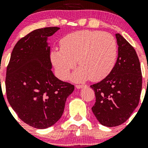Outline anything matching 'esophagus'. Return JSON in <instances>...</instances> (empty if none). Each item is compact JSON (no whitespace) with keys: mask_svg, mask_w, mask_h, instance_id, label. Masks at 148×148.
<instances>
[{"mask_svg":"<svg viewBox=\"0 0 148 148\" xmlns=\"http://www.w3.org/2000/svg\"><path fill=\"white\" fill-rule=\"evenodd\" d=\"M86 85H84V84H79V85H76V88H77V89H81V88H83L84 87H86Z\"/></svg>","mask_w":148,"mask_h":148,"instance_id":"34e87169","label":"esophagus"}]
</instances>
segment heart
Returning a JSON list of instances; mask_svg holds the SVG:
<instances>
[{
  "instance_id": "b5f03b06",
  "label": "heart",
  "mask_w": 148,
  "mask_h": 148,
  "mask_svg": "<svg viewBox=\"0 0 148 148\" xmlns=\"http://www.w3.org/2000/svg\"><path fill=\"white\" fill-rule=\"evenodd\" d=\"M60 50L51 52V60L60 79L65 80L76 65L80 68L73 79L84 81L102 80L114 66L117 44L110 33L92 30H79L68 34L60 42Z\"/></svg>"
}]
</instances>
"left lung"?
<instances>
[{"label": "left lung", "instance_id": "obj_1", "mask_svg": "<svg viewBox=\"0 0 148 148\" xmlns=\"http://www.w3.org/2000/svg\"><path fill=\"white\" fill-rule=\"evenodd\" d=\"M116 63L110 74L90 86L96 101L92 107L98 121L106 127H116L127 121L138 106L142 89L140 64L134 47L120 34Z\"/></svg>", "mask_w": 148, "mask_h": 148}]
</instances>
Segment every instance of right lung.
<instances>
[{
    "mask_svg": "<svg viewBox=\"0 0 148 148\" xmlns=\"http://www.w3.org/2000/svg\"><path fill=\"white\" fill-rule=\"evenodd\" d=\"M58 27L32 31L14 46L7 67L5 87L10 106L22 121L37 129L52 126L62 116L74 85L51 71L47 37Z\"/></svg>",
    "mask_w": 148,
    "mask_h": 148,
    "instance_id": "right-lung-1",
    "label": "right lung"
}]
</instances>
